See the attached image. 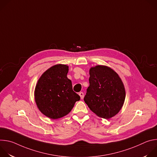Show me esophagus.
Listing matches in <instances>:
<instances>
[{"label":"esophagus","instance_id":"34e87169","mask_svg":"<svg viewBox=\"0 0 157 157\" xmlns=\"http://www.w3.org/2000/svg\"><path fill=\"white\" fill-rule=\"evenodd\" d=\"M79 96H80V98H81V99H82L84 98V93H83L82 92H80V93H79Z\"/></svg>","mask_w":157,"mask_h":157}]
</instances>
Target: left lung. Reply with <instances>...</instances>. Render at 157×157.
Returning a JSON list of instances; mask_svg holds the SVG:
<instances>
[{
    "label": "left lung",
    "instance_id": "8db88e82",
    "mask_svg": "<svg viewBox=\"0 0 157 157\" xmlns=\"http://www.w3.org/2000/svg\"><path fill=\"white\" fill-rule=\"evenodd\" d=\"M89 86L84 101L98 116L110 119L123 106L125 91L124 84L113 69L98 65L89 70Z\"/></svg>",
    "mask_w": 157,
    "mask_h": 157
}]
</instances>
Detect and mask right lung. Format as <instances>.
<instances>
[{"mask_svg":"<svg viewBox=\"0 0 157 157\" xmlns=\"http://www.w3.org/2000/svg\"><path fill=\"white\" fill-rule=\"evenodd\" d=\"M68 66L56 64L44 72L35 89V100L41 113L56 119L69 114L80 96L73 90L67 78Z\"/></svg>","mask_w":157,"mask_h":157,"instance_id":"right-lung-1","label":"right lung"}]
</instances>
